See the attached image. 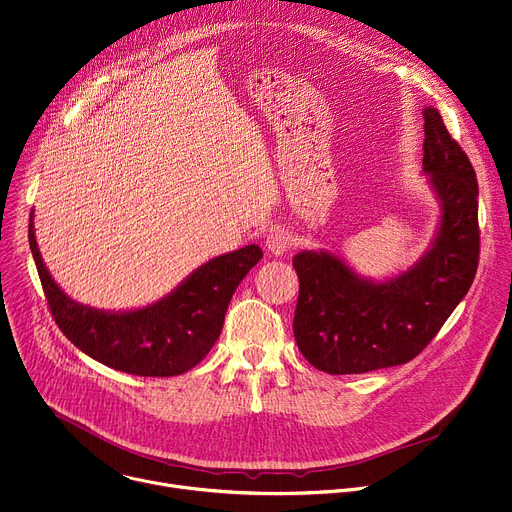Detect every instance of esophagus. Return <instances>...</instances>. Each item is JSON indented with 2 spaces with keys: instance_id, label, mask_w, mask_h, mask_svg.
Returning <instances> with one entry per match:
<instances>
[{
  "instance_id": "esophagus-1",
  "label": "esophagus",
  "mask_w": 512,
  "mask_h": 512,
  "mask_svg": "<svg viewBox=\"0 0 512 512\" xmlns=\"http://www.w3.org/2000/svg\"><path fill=\"white\" fill-rule=\"evenodd\" d=\"M294 245V237L290 235V232L286 228H277V230H271L269 237L265 241V247L271 255L275 257H282L284 253H288Z\"/></svg>"
}]
</instances>
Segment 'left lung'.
I'll return each instance as SVG.
<instances>
[{"mask_svg": "<svg viewBox=\"0 0 512 512\" xmlns=\"http://www.w3.org/2000/svg\"><path fill=\"white\" fill-rule=\"evenodd\" d=\"M423 173L441 218L427 253L406 271L376 282L331 251H300L294 337L316 369L333 376L402 365L421 353L468 294L478 269L476 171L447 132L437 108H425Z\"/></svg>", "mask_w": 512, "mask_h": 512, "instance_id": "8db88e82", "label": "left lung"}]
</instances>
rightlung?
Listing matches in <instances>:
<instances>
[{
  "mask_svg": "<svg viewBox=\"0 0 512 512\" xmlns=\"http://www.w3.org/2000/svg\"><path fill=\"white\" fill-rule=\"evenodd\" d=\"M30 251L63 335L85 355L132 376L169 378L196 367L220 337L228 302L253 265L263 257L247 245L214 257L165 298L124 312H106L71 300L51 277L28 226Z\"/></svg>",
  "mask_w": 512,
  "mask_h": 512,
  "instance_id": "right-lung-1",
  "label": "right lung"
}]
</instances>
